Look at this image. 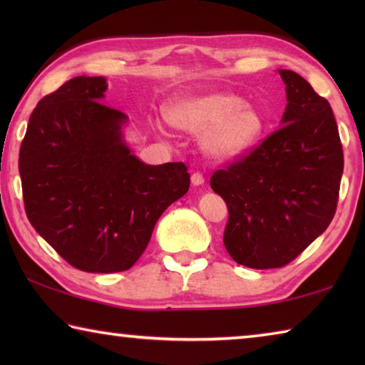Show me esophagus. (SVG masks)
<instances>
[{"instance_id": "1", "label": "esophagus", "mask_w": 365, "mask_h": 365, "mask_svg": "<svg viewBox=\"0 0 365 365\" xmlns=\"http://www.w3.org/2000/svg\"><path fill=\"white\" fill-rule=\"evenodd\" d=\"M191 183H193L195 187H200V185L205 183V177H202L200 172H195V174L191 175Z\"/></svg>"}]
</instances>
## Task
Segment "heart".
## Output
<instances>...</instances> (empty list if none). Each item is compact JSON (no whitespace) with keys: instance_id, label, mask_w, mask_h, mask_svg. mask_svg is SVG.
Wrapping results in <instances>:
<instances>
[{"instance_id":"1","label":"heart","mask_w":365,"mask_h":365,"mask_svg":"<svg viewBox=\"0 0 365 365\" xmlns=\"http://www.w3.org/2000/svg\"><path fill=\"white\" fill-rule=\"evenodd\" d=\"M165 114L180 130L202 132V148L219 160L237 159L251 151L261 143L267 128L261 110L230 91L177 98Z\"/></svg>"}]
</instances>
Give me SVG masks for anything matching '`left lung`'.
I'll list each match as a JSON object with an SVG mask.
<instances>
[{
	"label": "left lung",
	"mask_w": 365,
	"mask_h": 365,
	"mask_svg": "<svg viewBox=\"0 0 365 365\" xmlns=\"http://www.w3.org/2000/svg\"><path fill=\"white\" fill-rule=\"evenodd\" d=\"M279 73L288 101L282 127L211 177V188L228 207L225 250L251 269L283 267L327 230L343 175L329 101L296 72Z\"/></svg>",
	"instance_id": "obj_1"
}]
</instances>
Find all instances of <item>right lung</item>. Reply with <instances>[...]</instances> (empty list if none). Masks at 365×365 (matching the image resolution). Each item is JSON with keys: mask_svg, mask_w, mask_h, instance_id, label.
Returning <instances> with one entry per match:
<instances>
[{"mask_svg": "<svg viewBox=\"0 0 365 365\" xmlns=\"http://www.w3.org/2000/svg\"><path fill=\"white\" fill-rule=\"evenodd\" d=\"M104 77L71 78L36 104L19 153L30 224L78 270L113 274L143 255L158 219L190 188L183 163L150 165L127 115L100 103Z\"/></svg>", "mask_w": 365, "mask_h": 365, "instance_id": "add662e5", "label": "right lung"}]
</instances>
